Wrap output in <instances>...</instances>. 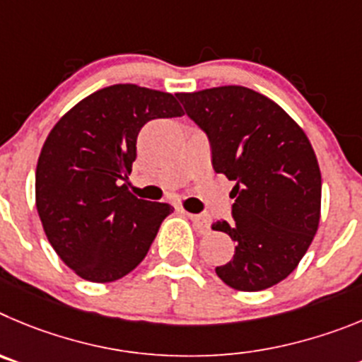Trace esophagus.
I'll list each match as a JSON object with an SVG mask.
<instances>
[{
    "instance_id": "obj_1",
    "label": "esophagus",
    "mask_w": 362,
    "mask_h": 362,
    "mask_svg": "<svg viewBox=\"0 0 362 362\" xmlns=\"http://www.w3.org/2000/svg\"><path fill=\"white\" fill-rule=\"evenodd\" d=\"M187 218L193 221L194 229H197L198 233H207V230H209V221H207V218H205L204 214H187Z\"/></svg>"
}]
</instances>
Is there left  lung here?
Wrapping results in <instances>:
<instances>
[{"label": "left lung", "instance_id": "1", "mask_svg": "<svg viewBox=\"0 0 362 362\" xmlns=\"http://www.w3.org/2000/svg\"><path fill=\"white\" fill-rule=\"evenodd\" d=\"M207 133L216 173L236 182L233 220L214 221L234 256L216 274L242 292L283 281L310 247L321 218V171L308 136L281 106L245 86L177 93Z\"/></svg>", "mask_w": 362, "mask_h": 362}]
</instances>
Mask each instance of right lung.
Segmentation results:
<instances>
[{
  "mask_svg": "<svg viewBox=\"0 0 362 362\" xmlns=\"http://www.w3.org/2000/svg\"><path fill=\"white\" fill-rule=\"evenodd\" d=\"M175 95L136 84L97 90L48 133L35 169V207L48 242L77 276L110 283L146 258L173 207L136 198V136L153 119L182 117Z\"/></svg>",
  "mask_w": 362,
  "mask_h": 362,
  "instance_id": "right-lung-1",
  "label": "right lung"
}]
</instances>
